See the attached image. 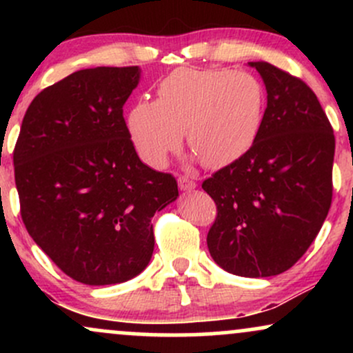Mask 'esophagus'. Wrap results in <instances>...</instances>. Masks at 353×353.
Masks as SVG:
<instances>
[{"label":"esophagus","mask_w":353,"mask_h":353,"mask_svg":"<svg viewBox=\"0 0 353 353\" xmlns=\"http://www.w3.org/2000/svg\"><path fill=\"white\" fill-rule=\"evenodd\" d=\"M177 182H179V188H181V190H192V189H196V181H192V179H189V177H185V176H181L179 179H177Z\"/></svg>","instance_id":"34e87169"}]
</instances>
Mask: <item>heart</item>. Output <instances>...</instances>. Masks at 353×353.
I'll list each match as a JSON object with an SVG mask.
<instances>
[{"label":"heart","instance_id":"1","mask_svg":"<svg viewBox=\"0 0 353 353\" xmlns=\"http://www.w3.org/2000/svg\"><path fill=\"white\" fill-rule=\"evenodd\" d=\"M156 96L128 116L129 136L152 168H163L177 151L181 132L205 168L236 163L257 141L264 121V88L247 72L179 68L161 81Z\"/></svg>","mask_w":353,"mask_h":353}]
</instances>
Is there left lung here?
<instances>
[{"instance_id": "left-lung-1", "label": "left lung", "mask_w": 353, "mask_h": 353, "mask_svg": "<svg viewBox=\"0 0 353 353\" xmlns=\"http://www.w3.org/2000/svg\"><path fill=\"white\" fill-rule=\"evenodd\" d=\"M249 64L267 89L264 121L245 156L202 182L217 205L208 247L230 274L270 277L307 252L329 214L335 136L301 78Z\"/></svg>"}]
</instances>
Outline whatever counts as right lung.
<instances>
[{"label": "right lung", "mask_w": 353, "mask_h": 353, "mask_svg": "<svg viewBox=\"0 0 353 353\" xmlns=\"http://www.w3.org/2000/svg\"><path fill=\"white\" fill-rule=\"evenodd\" d=\"M139 68H92L43 89L13 151L21 219L74 281L109 285L151 261V219L179 196L172 174L141 163L123 116Z\"/></svg>", "instance_id": "add662e5"}]
</instances>
